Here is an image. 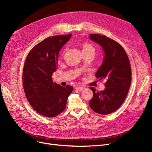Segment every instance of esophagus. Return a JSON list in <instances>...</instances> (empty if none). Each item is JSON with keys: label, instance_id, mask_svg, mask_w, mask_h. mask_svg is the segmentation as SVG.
<instances>
[{"label": "esophagus", "instance_id": "34e87169", "mask_svg": "<svg viewBox=\"0 0 152 152\" xmlns=\"http://www.w3.org/2000/svg\"><path fill=\"white\" fill-rule=\"evenodd\" d=\"M84 89H85V87H83V86H79V87H77L76 88V89H77V90H78L79 91H82Z\"/></svg>", "mask_w": 152, "mask_h": 152}]
</instances>
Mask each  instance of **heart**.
Wrapping results in <instances>:
<instances>
[{"label": "heart", "mask_w": 152, "mask_h": 152, "mask_svg": "<svg viewBox=\"0 0 152 152\" xmlns=\"http://www.w3.org/2000/svg\"><path fill=\"white\" fill-rule=\"evenodd\" d=\"M83 50H86V51H92L94 52V48L89 44H84V47H83Z\"/></svg>", "instance_id": "b5f03b06"}]
</instances>
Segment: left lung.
Listing matches in <instances>:
<instances>
[{"mask_svg":"<svg viewBox=\"0 0 152 152\" xmlns=\"http://www.w3.org/2000/svg\"><path fill=\"white\" fill-rule=\"evenodd\" d=\"M89 38L100 45L104 53L102 65L95 76L105 79V88L93 91L89 102L91 108L100 115H108L118 110L124 101L131 83V68L128 57L123 47L105 36L90 34Z\"/></svg>","mask_w":152,"mask_h":152,"instance_id":"left-lung-1","label":"left lung"}]
</instances>
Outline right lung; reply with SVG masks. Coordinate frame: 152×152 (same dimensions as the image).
Returning a JSON list of instances; mask_svg holds the SVG:
<instances>
[{"instance_id": "right-lung-1", "label": "right lung", "mask_w": 152, "mask_h": 152, "mask_svg": "<svg viewBox=\"0 0 152 152\" xmlns=\"http://www.w3.org/2000/svg\"><path fill=\"white\" fill-rule=\"evenodd\" d=\"M71 34L48 37L28 53L23 71V85L30 105L40 115L55 117L65 109L73 90L53 83L52 74L58 68V54L71 37Z\"/></svg>"}]
</instances>
